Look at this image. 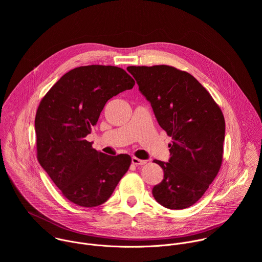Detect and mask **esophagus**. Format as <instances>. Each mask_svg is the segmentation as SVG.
I'll use <instances>...</instances> for the list:
<instances>
[{
	"label": "esophagus",
	"mask_w": 262,
	"mask_h": 262,
	"mask_svg": "<svg viewBox=\"0 0 262 262\" xmlns=\"http://www.w3.org/2000/svg\"><path fill=\"white\" fill-rule=\"evenodd\" d=\"M132 163L134 165H136V166H141V165H145L146 161H143V160H140V159H138L136 157H133L132 158Z\"/></svg>",
	"instance_id": "esophagus-1"
}]
</instances>
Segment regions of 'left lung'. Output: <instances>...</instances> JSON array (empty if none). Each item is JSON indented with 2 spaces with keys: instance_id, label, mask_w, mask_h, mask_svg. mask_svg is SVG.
Instances as JSON below:
<instances>
[{
  "instance_id": "1",
  "label": "left lung",
  "mask_w": 262,
  "mask_h": 262,
  "mask_svg": "<svg viewBox=\"0 0 262 262\" xmlns=\"http://www.w3.org/2000/svg\"><path fill=\"white\" fill-rule=\"evenodd\" d=\"M128 71L151 103L160 126L172 138L169 163L154 161L164 170V179L152 195L170 209L190 207L204 195L222 165V111L189 72L169 65L129 66Z\"/></svg>"
}]
</instances>
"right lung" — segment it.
I'll return each mask as SVG.
<instances>
[{
	"mask_svg": "<svg viewBox=\"0 0 262 262\" xmlns=\"http://www.w3.org/2000/svg\"><path fill=\"white\" fill-rule=\"evenodd\" d=\"M134 85L120 67L80 66L41 99L35 117L37 160L70 202L82 207L104 203L127 172L128 155L99 152L86 137L106 101Z\"/></svg>",
	"mask_w": 262,
	"mask_h": 262,
	"instance_id": "add662e5",
	"label": "right lung"
}]
</instances>
